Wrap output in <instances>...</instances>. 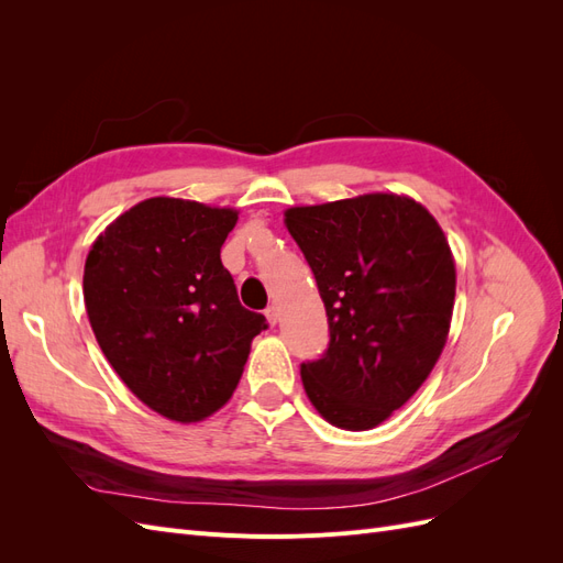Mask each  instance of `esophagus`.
Returning <instances> with one entry per match:
<instances>
[{
	"mask_svg": "<svg viewBox=\"0 0 563 563\" xmlns=\"http://www.w3.org/2000/svg\"><path fill=\"white\" fill-rule=\"evenodd\" d=\"M265 317H267V321L272 323V327H275V323L279 321V308H277V305H269V308L265 310Z\"/></svg>",
	"mask_w": 563,
	"mask_h": 563,
	"instance_id": "esophagus-1",
	"label": "esophagus"
}]
</instances>
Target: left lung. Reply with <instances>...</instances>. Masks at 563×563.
<instances>
[{"instance_id":"8db88e82","label":"left lung","mask_w":563,"mask_h":563,"mask_svg":"<svg viewBox=\"0 0 563 563\" xmlns=\"http://www.w3.org/2000/svg\"><path fill=\"white\" fill-rule=\"evenodd\" d=\"M329 317V347L302 387L335 428L371 430L411 399L446 345L455 263L430 211L362 195L286 211Z\"/></svg>"}]
</instances>
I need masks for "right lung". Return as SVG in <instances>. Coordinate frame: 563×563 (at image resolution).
<instances>
[{
	"mask_svg": "<svg viewBox=\"0 0 563 563\" xmlns=\"http://www.w3.org/2000/svg\"><path fill=\"white\" fill-rule=\"evenodd\" d=\"M234 209L152 197L119 216L84 265L100 350L152 411L176 422L216 413L240 383L263 314L236 296L220 246Z\"/></svg>",
	"mask_w": 563,
	"mask_h": 563,
	"instance_id": "right-lung-1",
	"label": "right lung"
}]
</instances>
